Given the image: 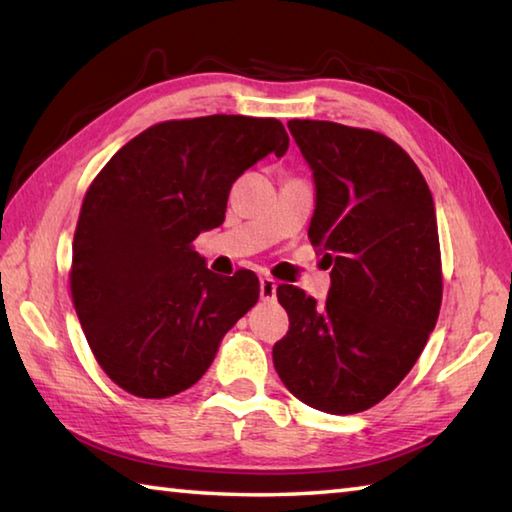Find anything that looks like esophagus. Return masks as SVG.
Returning a JSON list of instances; mask_svg holds the SVG:
<instances>
[{
	"label": "esophagus",
	"mask_w": 512,
	"mask_h": 512,
	"mask_svg": "<svg viewBox=\"0 0 512 512\" xmlns=\"http://www.w3.org/2000/svg\"><path fill=\"white\" fill-rule=\"evenodd\" d=\"M275 295H277V284L273 277H262V280H259V297H262L264 302H273Z\"/></svg>",
	"instance_id": "obj_1"
}]
</instances>
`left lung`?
<instances>
[{
  "label": "left lung",
  "mask_w": 512,
  "mask_h": 512,
  "mask_svg": "<svg viewBox=\"0 0 512 512\" xmlns=\"http://www.w3.org/2000/svg\"><path fill=\"white\" fill-rule=\"evenodd\" d=\"M313 170L311 244L331 266L324 304L277 286L288 333L273 365L288 392L358 414L410 374L439 318L443 277L432 192L401 145L371 129L288 120Z\"/></svg>",
  "instance_id": "obj_1"
}]
</instances>
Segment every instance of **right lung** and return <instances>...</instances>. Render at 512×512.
<instances>
[{
    "label": "right lung",
    "instance_id": "1",
    "mask_svg": "<svg viewBox=\"0 0 512 512\" xmlns=\"http://www.w3.org/2000/svg\"><path fill=\"white\" fill-rule=\"evenodd\" d=\"M286 150L275 118L165 120L120 147L89 185L71 297L98 365L125 392L167 398L192 387L259 300L255 273L215 275L192 241L224 224L228 192L248 167Z\"/></svg>",
    "mask_w": 512,
    "mask_h": 512
}]
</instances>
